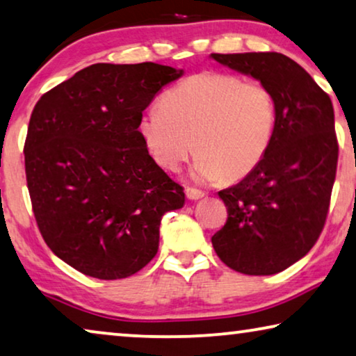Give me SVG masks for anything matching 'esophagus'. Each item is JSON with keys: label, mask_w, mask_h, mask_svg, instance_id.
I'll return each mask as SVG.
<instances>
[{"label": "esophagus", "mask_w": 356, "mask_h": 356, "mask_svg": "<svg viewBox=\"0 0 356 356\" xmlns=\"http://www.w3.org/2000/svg\"><path fill=\"white\" fill-rule=\"evenodd\" d=\"M185 195H187V198H188V200H193V201L200 200V198H203V196H204V193L201 192V190H198V188H192V187H187V188H185Z\"/></svg>", "instance_id": "1"}]
</instances>
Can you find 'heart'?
<instances>
[{
  "mask_svg": "<svg viewBox=\"0 0 356 356\" xmlns=\"http://www.w3.org/2000/svg\"><path fill=\"white\" fill-rule=\"evenodd\" d=\"M273 127L275 104L268 89L222 72L185 79L164 95L161 108L148 110L140 120L142 137L161 168L177 171L196 148L193 176L227 182L259 166Z\"/></svg>",
  "mask_w": 356,
  "mask_h": 356,
  "instance_id": "1",
  "label": "heart"
}]
</instances>
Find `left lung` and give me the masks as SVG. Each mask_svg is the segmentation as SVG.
I'll use <instances>...</instances> for the list:
<instances>
[{
	"label": "left lung",
	"mask_w": 356,
	"mask_h": 356,
	"mask_svg": "<svg viewBox=\"0 0 356 356\" xmlns=\"http://www.w3.org/2000/svg\"><path fill=\"white\" fill-rule=\"evenodd\" d=\"M272 94L275 127L264 160L220 190L225 225L211 238L227 267L245 275L283 272L320 238L330 211L339 144L332 102L299 63L280 52L211 54Z\"/></svg>",
	"instance_id": "8db88e82"
}]
</instances>
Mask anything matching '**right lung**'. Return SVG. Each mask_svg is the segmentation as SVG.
Masks as SVG:
<instances>
[{
	"instance_id": "add662e5",
	"label": "right lung",
	"mask_w": 356,
	"mask_h": 356,
	"mask_svg": "<svg viewBox=\"0 0 356 356\" xmlns=\"http://www.w3.org/2000/svg\"><path fill=\"white\" fill-rule=\"evenodd\" d=\"M144 62L94 63L41 95L25 139V176L42 240L99 280L127 278L156 256L161 217L184 187L148 155L142 111L182 76Z\"/></svg>"
}]
</instances>
